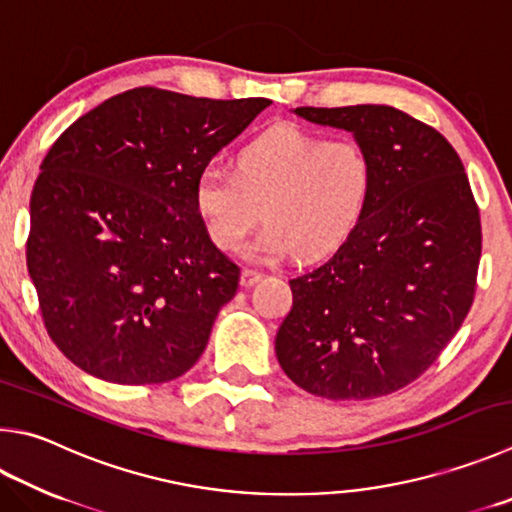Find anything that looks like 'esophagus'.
I'll return each instance as SVG.
<instances>
[{"label":"esophagus","instance_id":"esophagus-1","mask_svg":"<svg viewBox=\"0 0 512 512\" xmlns=\"http://www.w3.org/2000/svg\"><path fill=\"white\" fill-rule=\"evenodd\" d=\"M262 273H257V271H250V268H244V271H241V286L244 288H250V286H255L257 282H262Z\"/></svg>","mask_w":512,"mask_h":512}]
</instances>
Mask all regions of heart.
I'll return each mask as SVG.
<instances>
[{
	"label": "heart",
	"instance_id": "1",
	"mask_svg": "<svg viewBox=\"0 0 512 512\" xmlns=\"http://www.w3.org/2000/svg\"><path fill=\"white\" fill-rule=\"evenodd\" d=\"M374 190V159L356 138L282 125L248 141L235 172L208 165L194 179V210L212 244L235 253L268 221L248 255L259 262L318 259L356 230Z\"/></svg>",
	"mask_w": 512,
	"mask_h": 512
}]
</instances>
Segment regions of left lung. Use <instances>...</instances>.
Instances as JSON below:
<instances>
[{
	"label": "left lung",
	"mask_w": 512,
	"mask_h": 512,
	"mask_svg": "<svg viewBox=\"0 0 512 512\" xmlns=\"http://www.w3.org/2000/svg\"><path fill=\"white\" fill-rule=\"evenodd\" d=\"M295 114L356 136L374 159V190L345 244L291 280L277 360L331 401L394 394L434 365L475 300L481 219L468 174L443 134L401 109Z\"/></svg>",
	"instance_id": "8db88e82"
}]
</instances>
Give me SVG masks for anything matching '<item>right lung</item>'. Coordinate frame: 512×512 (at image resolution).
I'll return each mask as SVG.
<instances>
[{
    "label": "right lung",
    "instance_id": "right-lung-1",
    "mask_svg": "<svg viewBox=\"0 0 512 512\" xmlns=\"http://www.w3.org/2000/svg\"><path fill=\"white\" fill-rule=\"evenodd\" d=\"M268 105L136 87L51 145L31 194L26 266L44 327L73 365L154 385L199 360L241 271L194 210V179Z\"/></svg>",
    "mask_w": 512,
    "mask_h": 512
}]
</instances>
